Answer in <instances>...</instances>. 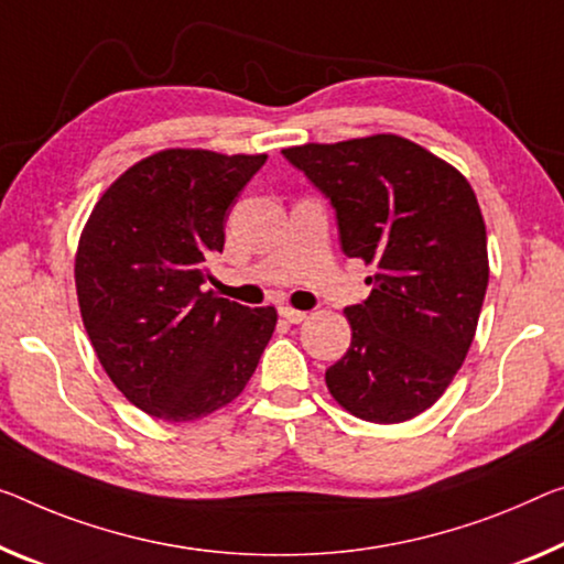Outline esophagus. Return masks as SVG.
<instances>
[{
    "mask_svg": "<svg viewBox=\"0 0 564 564\" xmlns=\"http://www.w3.org/2000/svg\"><path fill=\"white\" fill-rule=\"evenodd\" d=\"M280 317H284V319H288V323H292V325H297V323H302V319L307 317V312L284 305V307H280Z\"/></svg>",
    "mask_w": 564,
    "mask_h": 564,
    "instance_id": "1",
    "label": "esophagus"
}]
</instances>
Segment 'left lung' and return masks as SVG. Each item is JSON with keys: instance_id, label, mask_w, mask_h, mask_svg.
Here are the masks:
<instances>
[{"instance_id": "obj_1", "label": "left lung", "mask_w": 564, "mask_h": 564, "mask_svg": "<svg viewBox=\"0 0 564 564\" xmlns=\"http://www.w3.org/2000/svg\"><path fill=\"white\" fill-rule=\"evenodd\" d=\"M330 198L340 245L376 270L345 307L348 352L327 391L372 423H403L438 401L462 368L489 284L487 227L452 163L393 133L282 151Z\"/></svg>"}]
</instances>
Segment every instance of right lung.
<instances>
[{
  "instance_id": "add662e5",
  "label": "right lung",
  "mask_w": 564,
  "mask_h": 564,
  "mask_svg": "<svg viewBox=\"0 0 564 564\" xmlns=\"http://www.w3.org/2000/svg\"><path fill=\"white\" fill-rule=\"evenodd\" d=\"M267 153L166 149L120 173L75 252L83 325L112 386L153 419L184 423L231 403L257 370L274 307L204 292L234 198Z\"/></svg>"
}]
</instances>
